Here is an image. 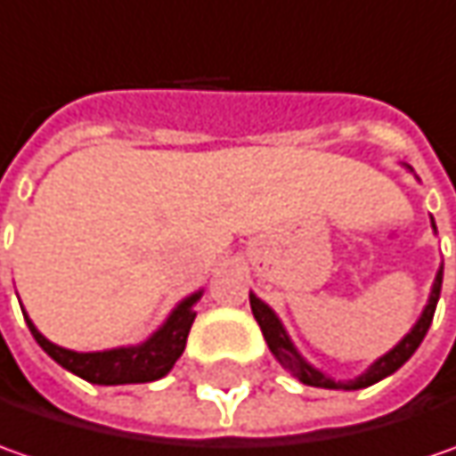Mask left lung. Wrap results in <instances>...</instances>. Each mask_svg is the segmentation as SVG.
I'll return each mask as SVG.
<instances>
[{"instance_id": "1", "label": "left lung", "mask_w": 456, "mask_h": 456, "mask_svg": "<svg viewBox=\"0 0 456 456\" xmlns=\"http://www.w3.org/2000/svg\"><path fill=\"white\" fill-rule=\"evenodd\" d=\"M431 225H434V218H431ZM436 228V225H434ZM442 276H444V266L439 269L436 279H434V289H431L429 305L424 306L419 322L413 324V330L403 338V340L395 345L391 353H386L383 358H378L362 376H358L355 380H347V383H340V380H332L324 373H320L317 368H312L299 353L297 347L291 345L289 335L284 332V327L279 322V317L273 314V309L269 305H264L256 294H251V312H254L256 322L264 332V340L269 345V350L273 353V358L279 360L291 376L299 378L305 386H314V388H330V391H338V388H345V391H358V388H365V386H373L378 380L388 378L391 373H395L406 360L411 358L416 353V347L421 345V340L427 338L429 332L431 320H434V309H436V302H439V291H442Z\"/></svg>"}]
</instances>
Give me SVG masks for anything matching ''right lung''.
I'll return each instance as SVG.
<instances>
[{"label": "right lung", "instance_id": "add662e5", "mask_svg": "<svg viewBox=\"0 0 456 456\" xmlns=\"http://www.w3.org/2000/svg\"><path fill=\"white\" fill-rule=\"evenodd\" d=\"M200 297L202 291H195L187 299H183L177 309L169 314V320L147 342H142L136 347H116V350H103V353L65 350L40 335L32 320L25 312L22 314H25L27 327L37 345L65 370L76 373L88 383H96V386H126V383H151L172 370V365L183 355L190 327L195 322L192 305Z\"/></svg>", "mask_w": 456, "mask_h": 456}]
</instances>
